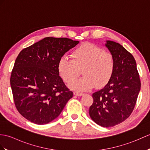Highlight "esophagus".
<instances>
[{
	"label": "esophagus",
	"instance_id": "34e87169",
	"mask_svg": "<svg viewBox=\"0 0 150 150\" xmlns=\"http://www.w3.org/2000/svg\"><path fill=\"white\" fill-rule=\"evenodd\" d=\"M74 95L75 96H83V94L82 93H79V92H74Z\"/></svg>",
	"mask_w": 150,
	"mask_h": 150
}]
</instances>
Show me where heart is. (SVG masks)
Instances as JSON below:
<instances>
[{
	"label": "heart",
	"mask_w": 150,
	"mask_h": 150,
	"mask_svg": "<svg viewBox=\"0 0 150 150\" xmlns=\"http://www.w3.org/2000/svg\"><path fill=\"white\" fill-rule=\"evenodd\" d=\"M71 59L62 57L58 63V71L65 82L75 79L82 69V77L69 83L71 89L86 91L94 87L106 85L112 75L114 59L112 54L92 43H83L73 51Z\"/></svg>",
	"instance_id": "b5f03b06"
}]
</instances>
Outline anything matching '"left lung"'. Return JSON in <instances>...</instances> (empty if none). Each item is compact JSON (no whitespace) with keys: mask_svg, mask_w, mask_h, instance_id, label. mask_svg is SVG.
<instances>
[{"mask_svg":"<svg viewBox=\"0 0 150 150\" xmlns=\"http://www.w3.org/2000/svg\"><path fill=\"white\" fill-rule=\"evenodd\" d=\"M112 54L114 68L112 76L103 88L94 93L89 107L93 121L103 127L122 123L130 116L141 89V81L134 57L118 43L106 41Z\"/></svg>","mask_w":150,"mask_h":150,"instance_id":"obj_1","label":"left lung"}]
</instances>
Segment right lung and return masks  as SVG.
<instances>
[{
    "label": "right lung",
    "mask_w": 150,
    "mask_h": 150,
    "mask_svg": "<svg viewBox=\"0 0 150 150\" xmlns=\"http://www.w3.org/2000/svg\"><path fill=\"white\" fill-rule=\"evenodd\" d=\"M79 43L67 38L47 37L24 48L14 64L10 83L20 114L38 125L57 117L73 97L58 71L60 59Z\"/></svg>",
    "instance_id": "1"
}]
</instances>
